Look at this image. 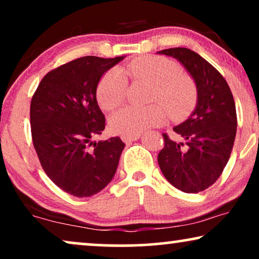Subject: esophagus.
I'll use <instances>...</instances> for the list:
<instances>
[{
	"instance_id": "1",
	"label": "esophagus",
	"mask_w": 259,
	"mask_h": 259,
	"mask_svg": "<svg viewBox=\"0 0 259 259\" xmlns=\"http://www.w3.org/2000/svg\"><path fill=\"white\" fill-rule=\"evenodd\" d=\"M140 138V134H136V136H121L122 141H125L126 144L132 143V141H136Z\"/></svg>"
}]
</instances>
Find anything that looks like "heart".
<instances>
[{
    "label": "heart",
    "instance_id": "1",
    "mask_svg": "<svg viewBox=\"0 0 259 259\" xmlns=\"http://www.w3.org/2000/svg\"><path fill=\"white\" fill-rule=\"evenodd\" d=\"M128 73L136 79L153 84L151 99L161 105L146 107L127 106L109 119L114 132L122 136H136L152 127L161 125L167 113L172 119H184L192 112L197 101V91L190 77L180 73L179 67L167 59L146 56L132 61ZM126 77L119 69L106 72L99 81L97 99L105 111H112L125 98Z\"/></svg>",
    "mask_w": 259,
    "mask_h": 259
}]
</instances>
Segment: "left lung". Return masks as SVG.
Returning a JSON list of instances; mask_svg holds the SVG:
<instances>
[{"instance_id": "left-lung-1", "label": "left lung", "mask_w": 259, "mask_h": 259, "mask_svg": "<svg viewBox=\"0 0 259 259\" xmlns=\"http://www.w3.org/2000/svg\"><path fill=\"white\" fill-rule=\"evenodd\" d=\"M158 54L182 63L197 88V105L185 121L173 127L183 141L162 134L165 146L158 154L162 175L186 193L206 190L222 175L237 132L236 106L222 74L189 48H169Z\"/></svg>"}]
</instances>
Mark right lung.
Listing matches in <instances>:
<instances>
[{
    "label": "right lung",
    "mask_w": 259,
    "mask_h": 259,
    "mask_svg": "<svg viewBox=\"0 0 259 259\" xmlns=\"http://www.w3.org/2000/svg\"><path fill=\"white\" fill-rule=\"evenodd\" d=\"M125 59L83 56L53 69L30 104L33 144L53 183L74 197H92L111 183L125 144L93 140L105 130L97 101L102 74Z\"/></svg>",
    "instance_id": "obj_1"
}]
</instances>
